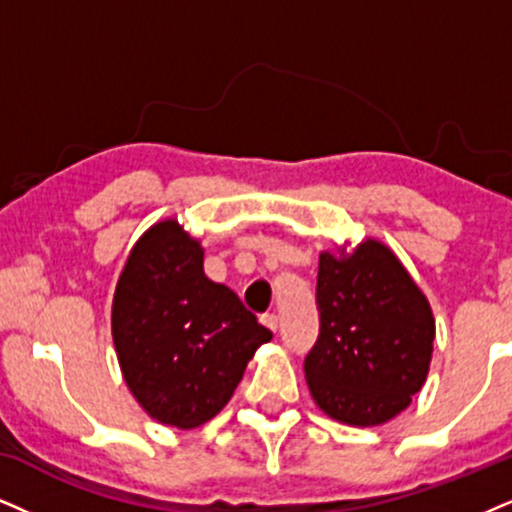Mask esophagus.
<instances>
[{"label":"esophagus","instance_id":"obj_1","mask_svg":"<svg viewBox=\"0 0 512 512\" xmlns=\"http://www.w3.org/2000/svg\"><path fill=\"white\" fill-rule=\"evenodd\" d=\"M261 323L266 325L268 330H273V332H275V330H277V325H280V320H277V315H275V313H270V311H268V313H263V315H261Z\"/></svg>","mask_w":512,"mask_h":512}]
</instances>
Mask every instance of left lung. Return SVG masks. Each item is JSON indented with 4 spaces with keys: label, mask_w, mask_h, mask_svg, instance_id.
I'll return each instance as SVG.
<instances>
[{
    "label": "left lung",
    "mask_w": 512,
    "mask_h": 512,
    "mask_svg": "<svg viewBox=\"0 0 512 512\" xmlns=\"http://www.w3.org/2000/svg\"><path fill=\"white\" fill-rule=\"evenodd\" d=\"M320 332L304 358L308 389L346 425H382L408 408L430 370L434 318L387 246L368 239L344 258L320 254Z\"/></svg>",
    "instance_id": "obj_1"
}]
</instances>
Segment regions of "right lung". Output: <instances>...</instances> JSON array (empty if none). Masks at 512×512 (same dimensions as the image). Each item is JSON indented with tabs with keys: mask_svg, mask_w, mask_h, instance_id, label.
<instances>
[{
	"mask_svg": "<svg viewBox=\"0 0 512 512\" xmlns=\"http://www.w3.org/2000/svg\"><path fill=\"white\" fill-rule=\"evenodd\" d=\"M113 344L140 406L192 430L218 415L273 332L230 287L204 275V251L175 220L135 244L113 296Z\"/></svg>",
	"mask_w": 512,
	"mask_h": 512,
	"instance_id": "obj_1",
	"label": "right lung"
}]
</instances>
